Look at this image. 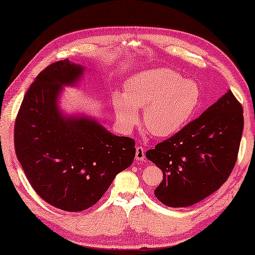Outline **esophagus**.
I'll return each instance as SVG.
<instances>
[{"instance_id": "obj_1", "label": "esophagus", "mask_w": 255, "mask_h": 255, "mask_svg": "<svg viewBox=\"0 0 255 255\" xmlns=\"http://www.w3.org/2000/svg\"><path fill=\"white\" fill-rule=\"evenodd\" d=\"M135 159L136 160H144L145 159V153L144 149L142 147H137L135 150Z\"/></svg>"}]
</instances>
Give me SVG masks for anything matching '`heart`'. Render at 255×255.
<instances>
[{
  "mask_svg": "<svg viewBox=\"0 0 255 255\" xmlns=\"http://www.w3.org/2000/svg\"><path fill=\"white\" fill-rule=\"evenodd\" d=\"M127 94H113L120 127L131 131L144 108L143 122L153 135H173L184 125L200 102L197 83L165 68L145 70L125 82Z\"/></svg>",
  "mask_w": 255,
  "mask_h": 255,
  "instance_id": "heart-1",
  "label": "heart"
}]
</instances>
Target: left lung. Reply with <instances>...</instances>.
<instances>
[{
    "label": "left lung",
    "mask_w": 255,
    "mask_h": 255,
    "mask_svg": "<svg viewBox=\"0 0 255 255\" xmlns=\"http://www.w3.org/2000/svg\"><path fill=\"white\" fill-rule=\"evenodd\" d=\"M243 128V107L228 90L201 116L148 150L145 157L164 174L156 198L183 208L218 190L236 164Z\"/></svg>",
    "instance_id": "8db88e82"
}]
</instances>
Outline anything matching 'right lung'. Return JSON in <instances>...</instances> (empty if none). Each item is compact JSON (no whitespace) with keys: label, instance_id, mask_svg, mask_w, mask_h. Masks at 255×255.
<instances>
[{"label":"right lung","instance_id":"1","mask_svg":"<svg viewBox=\"0 0 255 255\" xmlns=\"http://www.w3.org/2000/svg\"><path fill=\"white\" fill-rule=\"evenodd\" d=\"M83 70L68 58L45 68L24 95L14 124L16 158L32 189L51 206L71 212L98 202L135 156L131 137L58 108L62 87L77 85Z\"/></svg>","mask_w":255,"mask_h":255}]
</instances>
